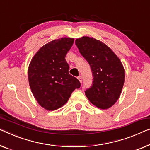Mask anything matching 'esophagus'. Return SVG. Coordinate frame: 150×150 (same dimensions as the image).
<instances>
[{"mask_svg":"<svg viewBox=\"0 0 150 150\" xmlns=\"http://www.w3.org/2000/svg\"><path fill=\"white\" fill-rule=\"evenodd\" d=\"M77 79H79V81H80V83L82 82V77H81V76H79V77H77Z\"/></svg>","mask_w":150,"mask_h":150,"instance_id":"esophagus-1","label":"esophagus"}]
</instances>
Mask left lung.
Listing matches in <instances>:
<instances>
[{"label": "left lung", "mask_w": 150, "mask_h": 150, "mask_svg": "<svg viewBox=\"0 0 150 150\" xmlns=\"http://www.w3.org/2000/svg\"><path fill=\"white\" fill-rule=\"evenodd\" d=\"M75 44L92 71V85L85 91L87 98L98 108H110L118 100L124 85L122 62L108 46L93 38L83 36L75 40Z\"/></svg>", "instance_id": "1"}]
</instances>
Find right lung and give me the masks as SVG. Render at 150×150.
<instances>
[{"mask_svg": "<svg viewBox=\"0 0 150 150\" xmlns=\"http://www.w3.org/2000/svg\"><path fill=\"white\" fill-rule=\"evenodd\" d=\"M74 39L61 38L45 44L32 58L28 68L29 84L38 104L48 110L65 104L81 83L69 73L66 54Z\"/></svg>", "mask_w": 150, "mask_h": 150, "instance_id": "right-lung-1", "label": "right lung"}]
</instances>
